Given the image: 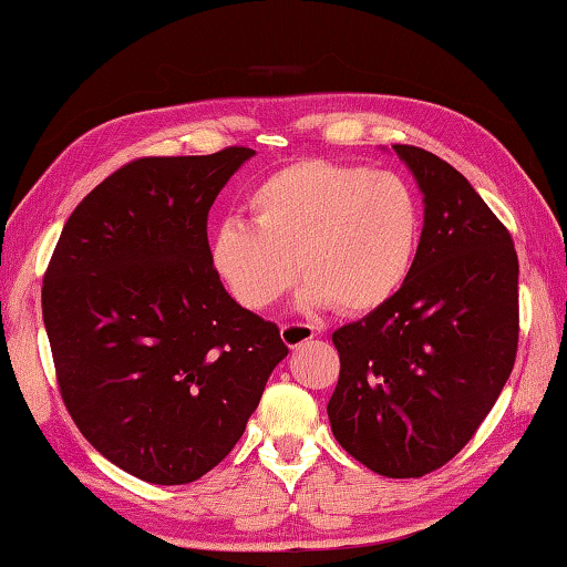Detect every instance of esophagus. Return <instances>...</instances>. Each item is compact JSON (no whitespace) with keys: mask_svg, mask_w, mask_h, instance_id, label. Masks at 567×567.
<instances>
[{"mask_svg":"<svg viewBox=\"0 0 567 567\" xmlns=\"http://www.w3.org/2000/svg\"><path fill=\"white\" fill-rule=\"evenodd\" d=\"M280 334H282V342L287 344V348L297 350L307 340H312L315 334H318V330H315L312 324H305V322H287V324H282Z\"/></svg>","mask_w":567,"mask_h":567,"instance_id":"obj_1","label":"esophagus"}]
</instances>
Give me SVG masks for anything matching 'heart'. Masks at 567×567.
<instances>
[{
  "mask_svg": "<svg viewBox=\"0 0 567 567\" xmlns=\"http://www.w3.org/2000/svg\"><path fill=\"white\" fill-rule=\"evenodd\" d=\"M247 207L252 225H219L213 265L249 310L275 305L300 270L307 307L370 315L402 290L417 262L422 207L395 172L295 159L257 182Z\"/></svg>",
  "mask_w": 567,
  "mask_h": 567,
  "instance_id": "b5f03b06",
  "label": "heart"
}]
</instances>
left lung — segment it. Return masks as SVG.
<instances>
[{"label": "left lung", "instance_id": "obj_1", "mask_svg": "<svg viewBox=\"0 0 567 567\" xmlns=\"http://www.w3.org/2000/svg\"><path fill=\"white\" fill-rule=\"evenodd\" d=\"M417 179L425 225L408 282L334 330L332 435L385 477H422L475 435L511 378L520 315L505 225L445 159L392 145Z\"/></svg>", "mask_w": 567, "mask_h": 567}]
</instances>
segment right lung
I'll return each instance as SVG.
<instances>
[{"label":"right lung","mask_w":567,"mask_h":567,"mask_svg":"<svg viewBox=\"0 0 567 567\" xmlns=\"http://www.w3.org/2000/svg\"><path fill=\"white\" fill-rule=\"evenodd\" d=\"M255 155L142 157L66 219L42 318L66 410L140 480L185 485L223 463L287 358L275 322L227 295L207 243L219 189Z\"/></svg>","instance_id":"right-lung-1"}]
</instances>
